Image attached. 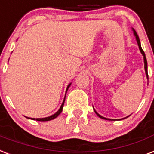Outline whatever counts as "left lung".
I'll use <instances>...</instances> for the list:
<instances>
[{
	"label": "left lung",
	"mask_w": 154,
	"mask_h": 154,
	"mask_svg": "<svg viewBox=\"0 0 154 154\" xmlns=\"http://www.w3.org/2000/svg\"><path fill=\"white\" fill-rule=\"evenodd\" d=\"M133 33H134V35L136 36V39H137V44H138V46H139V49H140V52H141V54H143V56H144V63H145V73H146V75H147V78L149 79V75H148V71H147V60H146V58H145V52H144V51L142 50V48H141V46H140V39H139V37H138L137 34V32L133 29ZM95 112L97 114V116H98L99 117L102 118V119H104V120H110L111 119H108V118H105V117H103V116H101L100 114H98V113L96 112V111H95Z\"/></svg>",
	"instance_id": "1"
}]
</instances>
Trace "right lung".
<instances>
[{"label": "right lung", "instance_id": "add662e5", "mask_svg": "<svg viewBox=\"0 0 154 154\" xmlns=\"http://www.w3.org/2000/svg\"><path fill=\"white\" fill-rule=\"evenodd\" d=\"M70 85H71V84H69L68 87H67V88H66V91H67V90H68V88H69V87H70ZM64 102H65V99H64L63 102V103H62V105H61L60 108H59V110H58L56 113H54V115L51 116H48V117H46V118H37V119L32 118V120H38V121H48V120H53V119H54V118L57 117V116H58L59 115L61 112H62V111H63V108Z\"/></svg>", "mask_w": 154, "mask_h": 154}]
</instances>
